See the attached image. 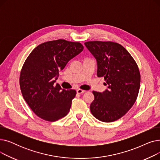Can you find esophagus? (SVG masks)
<instances>
[{
  "label": "esophagus",
  "instance_id": "1",
  "mask_svg": "<svg viewBox=\"0 0 160 160\" xmlns=\"http://www.w3.org/2000/svg\"><path fill=\"white\" fill-rule=\"evenodd\" d=\"M77 92L78 94H82V93H85L86 91L85 90H83V89H78L77 90Z\"/></svg>",
  "mask_w": 160,
  "mask_h": 160
}]
</instances>
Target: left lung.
Returning a JSON list of instances; mask_svg holds the SVG:
<instances>
[{"label":"left lung","mask_w":160,"mask_h":160,"mask_svg":"<svg viewBox=\"0 0 160 160\" xmlns=\"http://www.w3.org/2000/svg\"><path fill=\"white\" fill-rule=\"evenodd\" d=\"M97 62V77H104L108 89L93 91L95 99L90 110L105 122L118 120L127 113L137 99L141 76L134 59L121 45L112 41L84 43Z\"/></svg>","instance_id":"1"}]
</instances>
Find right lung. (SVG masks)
I'll use <instances>...</instances> for the list:
<instances>
[{"label": "right lung", "instance_id": "1", "mask_svg": "<svg viewBox=\"0 0 160 160\" xmlns=\"http://www.w3.org/2000/svg\"><path fill=\"white\" fill-rule=\"evenodd\" d=\"M83 49L79 42L58 39L41 43L24 62L19 83L22 97L42 119L54 122L69 112L77 91L56 83L59 71Z\"/></svg>", "mask_w": 160, "mask_h": 160}]
</instances>
